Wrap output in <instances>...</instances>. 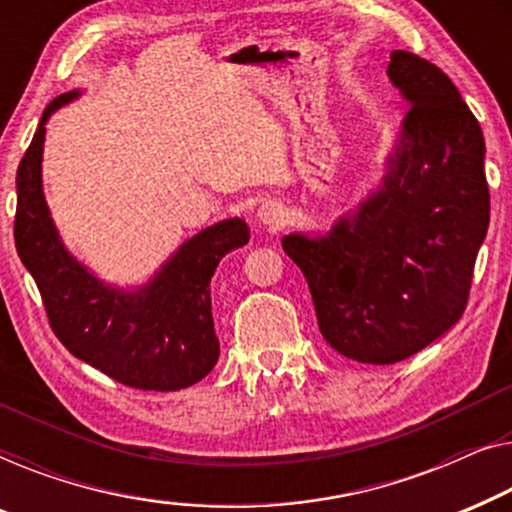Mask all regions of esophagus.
Masks as SVG:
<instances>
[{"label":"esophagus","mask_w":512,"mask_h":512,"mask_svg":"<svg viewBox=\"0 0 512 512\" xmlns=\"http://www.w3.org/2000/svg\"><path fill=\"white\" fill-rule=\"evenodd\" d=\"M257 222L269 229H280L287 222V208L280 204V201H264V204L257 208Z\"/></svg>","instance_id":"34e87169"}]
</instances>
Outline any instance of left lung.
Instances as JSON below:
<instances>
[{"label": "left lung", "mask_w": 512, "mask_h": 512, "mask_svg": "<svg viewBox=\"0 0 512 512\" xmlns=\"http://www.w3.org/2000/svg\"><path fill=\"white\" fill-rule=\"evenodd\" d=\"M390 60L410 109L378 187L329 232L283 236L325 341L362 364L401 362L462 318L489 227L478 120L436 64L406 50Z\"/></svg>", "instance_id": "1"}]
</instances>
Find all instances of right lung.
I'll use <instances>...</instances> for the list:
<instances>
[{
    "instance_id": "right-lung-1",
    "label": "right lung",
    "mask_w": 512,
    "mask_h": 512,
    "mask_svg": "<svg viewBox=\"0 0 512 512\" xmlns=\"http://www.w3.org/2000/svg\"><path fill=\"white\" fill-rule=\"evenodd\" d=\"M81 90L46 106L20 160L16 248L37 283L50 327L71 355L134 390L176 392L208 376L220 357L211 278L220 259L246 246V220L227 218L178 246L148 283L118 287L69 253L43 194L46 122Z\"/></svg>"
}]
</instances>
